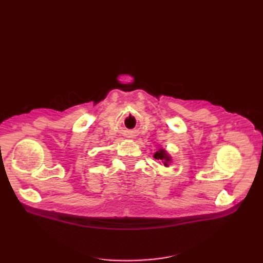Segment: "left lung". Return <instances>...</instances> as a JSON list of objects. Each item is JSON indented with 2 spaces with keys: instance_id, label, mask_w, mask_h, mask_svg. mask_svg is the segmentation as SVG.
<instances>
[{
  "instance_id": "8db88e82",
  "label": "left lung",
  "mask_w": 263,
  "mask_h": 263,
  "mask_svg": "<svg viewBox=\"0 0 263 263\" xmlns=\"http://www.w3.org/2000/svg\"><path fill=\"white\" fill-rule=\"evenodd\" d=\"M154 158L157 159V160H160L164 166H169L172 162L171 155L168 154V151H166L164 148L158 149L154 154Z\"/></svg>"
}]
</instances>
